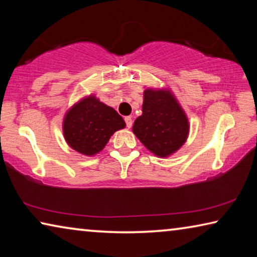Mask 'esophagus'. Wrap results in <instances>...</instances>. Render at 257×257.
I'll return each mask as SVG.
<instances>
[{
  "instance_id": "1",
  "label": "esophagus",
  "mask_w": 257,
  "mask_h": 257,
  "mask_svg": "<svg viewBox=\"0 0 257 257\" xmlns=\"http://www.w3.org/2000/svg\"><path fill=\"white\" fill-rule=\"evenodd\" d=\"M124 121H125V124H127V127H128V128H132V125H133V119H132V116H125Z\"/></svg>"
}]
</instances>
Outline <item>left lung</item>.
I'll return each mask as SVG.
<instances>
[{
	"mask_svg": "<svg viewBox=\"0 0 257 257\" xmlns=\"http://www.w3.org/2000/svg\"><path fill=\"white\" fill-rule=\"evenodd\" d=\"M133 133L158 158H169L179 151L188 138L189 121L171 89L144 90L143 113L135 120Z\"/></svg>",
	"mask_w": 257,
	"mask_h": 257,
	"instance_id": "1",
	"label": "left lung"
}]
</instances>
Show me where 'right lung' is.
I'll return each mask as SVG.
<instances>
[{"label": "right lung", "mask_w": 257, "mask_h": 257, "mask_svg": "<svg viewBox=\"0 0 257 257\" xmlns=\"http://www.w3.org/2000/svg\"><path fill=\"white\" fill-rule=\"evenodd\" d=\"M125 127L114 108L90 94L80 98L66 112L62 122L63 136L73 151L94 156L103 151L113 134Z\"/></svg>", "instance_id": "right-lung-1"}]
</instances>
